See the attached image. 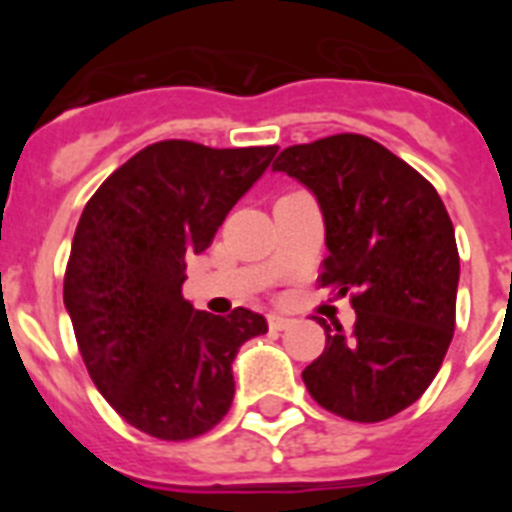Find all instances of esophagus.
Masks as SVG:
<instances>
[{
	"label": "esophagus",
	"instance_id": "34e87169",
	"mask_svg": "<svg viewBox=\"0 0 512 512\" xmlns=\"http://www.w3.org/2000/svg\"><path fill=\"white\" fill-rule=\"evenodd\" d=\"M292 325V320L284 318V315H269V328L271 330H284Z\"/></svg>",
	"mask_w": 512,
	"mask_h": 512
}]
</instances>
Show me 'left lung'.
<instances>
[{
    "label": "left lung",
    "instance_id": "1",
    "mask_svg": "<svg viewBox=\"0 0 512 512\" xmlns=\"http://www.w3.org/2000/svg\"><path fill=\"white\" fill-rule=\"evenodd\" d=\"M305 184L325 220L320 287L346 295L356 323L325 320V348L302 372L320 408L379 423L433 382L456 325L459 251L441 197L377 140L356 133L289 146L271 166Z\"/></svg>",
    "mask_w": 512,
    "mask_h": 512
}]
</instances>
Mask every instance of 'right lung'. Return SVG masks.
I'll return each mask as SVG.
<instances>
[{
    "instance_id": "obj_1",
    "label": "right lung",
    "mask_w": 512,
    "mask_h": 512,
    "mask_svg": "<svg viewBox=\"0 0 512 512\" xmlns=\"http://www.w3.org/2000/svg\"><path fill=\"white\" fill-rule=\"evenodd\" d=\"M277 146L207 148L161 140L102 182L76 225L63 305L87 372L115 413L161 441L215 428L235 395L238 348L264 315L194 310L187 259L269 169Z\"/></svg>"
}]
</instances>
